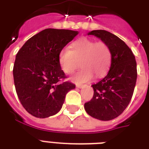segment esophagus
Wrapping results in <instances>:
<instances>
[{"label": "esophagus", "instance_id": "esophagus-1", "mask_svg": "<svg viewBox=\"0 0 149 149\" xmlns=\"http://www.w3.org/2000/svg\"><path fill=\"white\" fill-rule=\"evenodd\" d=\"M84 85H83V84H77V87H78V88H82V87H84Z\"/></svg>", "mask_w": 149, "mask_h": 149}]
</instances>
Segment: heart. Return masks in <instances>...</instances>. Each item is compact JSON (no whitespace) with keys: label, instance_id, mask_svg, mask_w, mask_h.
<instances>
[{"label":"heart","instance_id":"1","mask_svg":"<svg viewBox=\"0 0 149 149\" xmlns=\"http://www.w3.org/2000/svg\"><path fill=\"white\" fill-rule=\"evenodd\" d=\"M112 61L111 48L105 42H96L88 38L77 39L58 54V63L63 72L72 74L79 66L81 70L73 80L78 83L90 81L95 76L101 78L107 73Z\"/></svg>","mask_w":149,"mask_h":149}]
</instances>
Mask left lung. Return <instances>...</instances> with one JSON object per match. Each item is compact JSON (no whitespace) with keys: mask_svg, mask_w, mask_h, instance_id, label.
Returning a JSON list of instances; mask_svg holds the SVG:
<instances>
[{"mask_svg":"<svg viewBox=\"0 0 149 149\" xmlns=\"http://www.w3.org/2000/svg\"><path fill=\"white\" fill-rule=\"evenodd\" d=\"M90 36L100 38L110 46L112 61L108 73L93 84V98L84 104L89 115L110 120L121 114L129 104L137 80V63L132 51L124 41L105 30H93Z\"/></svg>","mask_w":149,"mask_h":149,"instance_id":"1","label":"left lung"}]
</instances>
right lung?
I'll return each instance as SVG.
<instances>
[{"mask_svg": "<svg viewBox=\"0 0 149 149\" xmlns=\"http://www.w3.org/2000/svg\"><path fill=\"white\" fill-rule=\"evenodd\" d=\"M78 35L66 29H46L24 43L16 55L13 76L21 104L34 117L45 118L60 111L66 93L76 85L61 70L58 54Z\"/></svg>", "mask_w": 149, "mask_h": 149, "instance_id": "obj_1", "label": "right lung"}]
</instances>
